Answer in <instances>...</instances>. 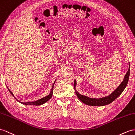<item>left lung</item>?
I'll list each match as a JSON object with an SVG mask.
<instances>
[{
    "label": "left lung",
    "mask_w": 135,
    "mask_h": 135,
    "mask_svg": "<svg viewBox=\"0 0 135 135\" xmlns=\"http://www.w3.org/2000/svg\"><path fill=\"white\" fill-rule=\"evenodd\" d=\"M129 74H130V64L129 62V69H128V70L126 74L125 75L124 80L122 81L119 86H118L116 89H115L112 93L109 96L99 98H90L87 96H84V95H82L78 93L77 91L75 90V86H76V80H74V88L75 91V93H76L77 96L78 98L80 99L83 103L85 104L88 105L90 106H104L110 104L111 103L116 99V98L119 97L120 95L122 93L125 88H126L128 80H129Z\"/></svg>",
    "instance_id": "obj_1"
}]
</instances>
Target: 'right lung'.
<instances>
[{"label": "right lung", "mask_w": 135, "mask_h": 135, "mask_svg": "<svg viewBox=\"0 0 135 135\" xmlns=\"http://www.w3.org/2000/svg\"><path fill=\"white\" fill-rule=\"evenodd\" d=\"M55 81H56V80H55ZM55 82H54V83L53 84V85H52V88H51V90L50 92V94H49L48 96H47L41 98V99L35 101H32V102H26V103H23V102H21L20 101H19L18 100H17L18 101H19V103H21V104H24V105H36V106H37V105H40L44 104L45 103H46L47 101H49L51 98L52 95V90H53V88H54V84H55ZM8 89L9 91V92L11 93V94L14 97V95L13 94V93H12V91H10V90H9L8 88Z\"/></svg>", "instance_id": "1"}]
</instances>
